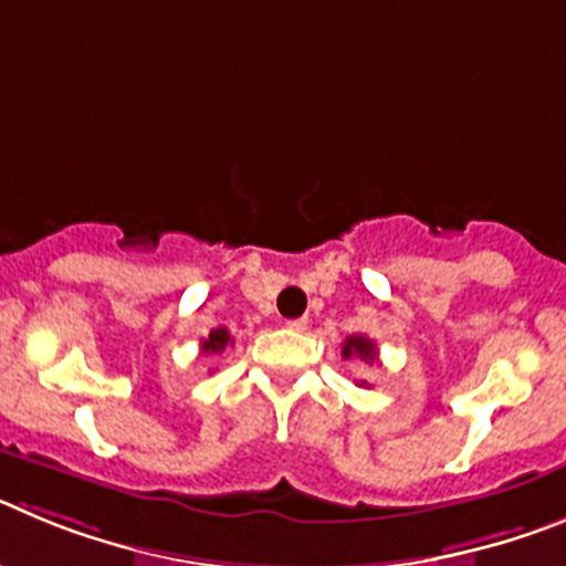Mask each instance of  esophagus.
I'll use <instances>...</instances> for the list:
<instances>
[{
  "mask_svg": "<svg viewBox=\"0 0 566 566\" xmlns=\"http://www.w3.org/2000/svg\"><path fill=\"white\" fill-rule=\"evenodd\" d=\"M286 328H292V332H306V328H308V317L286 319Z\"/></svg>",
  "mask_w": 566,
  "mask_h": 566,
  "instance_id": "34e87169",
  "label": "esophagus"
}]
</instances>
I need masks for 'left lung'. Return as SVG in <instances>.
<instances>
[{
    "instance_id": "left-lung-1",
    "label": "left lung",
    "mask_w": 566,
    "mask_h": 566,
    "mask_svg": "<svg viewBox=\"0 0 566 566\" xmlns=\"http://www.w3.org/2000/svg\"><path fill=\"white\" fill-rule=\"evenodd\" d=\"M343 357L345 359H363V363L374 365L377 363V343L363 334H354V337H345L343 343ZM365 379H359V388H365Z\"/></svg>"
}]
</instances>
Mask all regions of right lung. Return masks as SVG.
<instances>
[{"instance_id":"1","label":"right lung","mask_w":566,"mask_h":566,"mask_svg":"<svg viewBox=\"0 0 566 566\" xmlns=\"http://www.w3.org/2000/svg\"><path fill=\"white\" fill-rule=\"evenodd\" d=\"M229 343H232V334H229L227 328L223 326L212 328V332H209V337L201 343V352L203 354H221Z\"/></svg>"}]
</instances>
